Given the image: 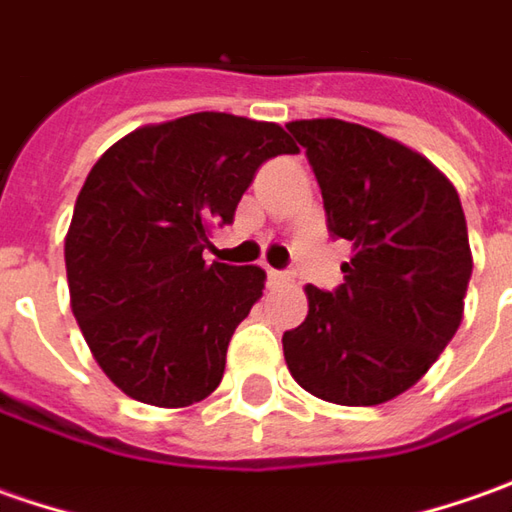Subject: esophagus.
Wrapping results in <instances>:
<instances>
[{"instance_id":"obj_1","label":"esophagus","mask_w":512,"mask_h":512,"mask_svg":"<svg viewBox=\"0 0 512 512\" xmlns=\"http://www.w3.org/2000/svg\"><path fill=\"white\" fill-rule=\"evenodd\" d=\"M269 280H272V283H291V280H294V272H289V269H272V272H269Z\"/></svg>"}]
</instances>
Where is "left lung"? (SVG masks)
Segmentation results:
<instances>
[{
    "instance_id": "8db88e82",
    "label": "left lung",
    "mask_w": 512,
    "mask_h": 512,
    "mask_svg": "<svg viewBox=\"0 0 512 512\" xmlns=\"http://www.w3.org/2000/svg\"><path fill=\"white\" fill-rule=\"evenodd\" d=\"M323 192L331 238L351 240L337 289L309 286V314L283 334L291 377L337 405L408 391L462 323L473 272L467 223L448 178L362 124H286Z\"/></svg>"
}]
</instances>
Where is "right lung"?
Instances as JSON below:
<instances>
[{"mask_svg": "<svg viewBox=\"0 0 512 512\" xmlns=\"http://www.w3.org/2000/svg\"><path fill=\"white\" fill-rule=\"evenodd\" d=\"M297 152L283 127L192 113L124 135L90 169L64 240L70 306L127 397L184 408L223 379L226 348L263 294L257 266L206 263L260 164Z\"/></svg>", "mask_w": 512, "mask_h": 512, "instance_id": "1", "label": "right lung"}]
</instances>
